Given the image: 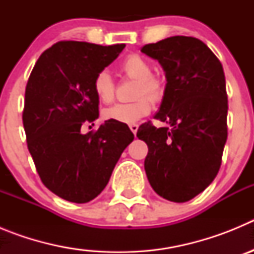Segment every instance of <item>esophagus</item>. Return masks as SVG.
I'll return each instance as SVG.
<instances>
[{
    "label": "esophagus",
    "instance_id": "esophagus-1",
    "mask_svg": "<svg viewBox=\"0 0 254 254\" xmlns=\"http://www.w3.org/2000/svg\"><path fill=\"white\" fill-rule=\"evenodd\" d=\"M129 129H131V131L133 132L134 136H136V133H137V129H138V126L136 125V123H132V125H129Z\"/></svg>",
    "mask_w": 254,
    "mask_h": 254
}]
</instances>
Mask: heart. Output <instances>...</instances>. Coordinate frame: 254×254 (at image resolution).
<instances>
[{
	"label": "heart",
	"mask_w": 254,
	"mask_h": 254,
	"mask_svg": "<svg viewBox=\"0 0 254 254\" xmlns=\"http://www.w3.org/2000/svg\"><path fill=\"white\" fill-rule=\"evenodd\" d=\"M123 72L128 77L138 80L137 89L134 96L137 100L131 103H120L104 111L105 120L132 125L146 117L152 109L151 100H159L163 94V86L158 78L152 76V67L143 57L138 55H129L123 60L121 64ZM94 91L98 99L104 104L113 102L116 86L113 78L108 71L103 69L96 73L94 78ZM149 98H147V96Z\"/></svg>",
	"instance_id": "obj_1"
}]
</instances>
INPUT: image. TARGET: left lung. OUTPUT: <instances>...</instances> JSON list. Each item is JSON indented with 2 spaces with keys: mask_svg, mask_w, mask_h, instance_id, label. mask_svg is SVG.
<instances>
[{
  "mask_svg": "<svg viewBox=\"0 0 254 254\" xmlns=\"http://www.w3.org/2000/svg\"><path fill=\"white\" fill-rule=\"evenodd\" d=\"M141 52L161 64L167 85L154 118L137 137L149 152L145 172L152 190L172 202H187L205 190L221 165L228 137V95L221 62L193 37H170Z\"/></svg>",
  "mask_w": 254,
  "mask_h": 254,
  "instance_id": "8db88e82",
  "label": "left lung"
}]
</instances>
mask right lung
Here are the masks:
<instances>
[{
    "instance_id": "1",
    "label": "right lung",
    "mask_w": 254,
    "mask_h": 254,
    "mask_svg": "<svg viewBox=\"0 0 254 254\" xmlns=\"http://www.w3.org/2000/svg\"><path fill=\"white\" fill-rule=\"evenodd\" d=\"M125 47L58 42L40 55L26 84L22 123L29 152L43 185L69 202L95 198L133 141L128 126L111 120L98 131L81 132L99 117L96 73Z\"/></svg>"
}]
</instances>
